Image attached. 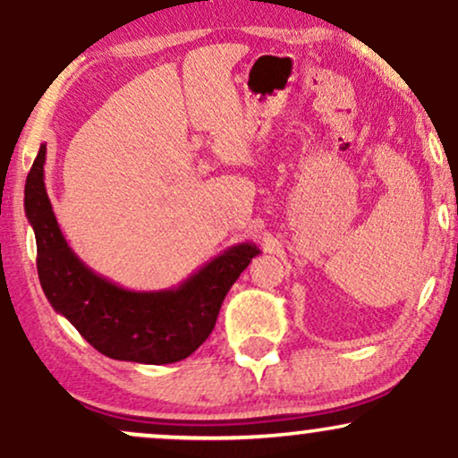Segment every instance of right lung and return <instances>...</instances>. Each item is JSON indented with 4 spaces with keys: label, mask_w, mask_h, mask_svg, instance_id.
Masks as SVG:
<instances>
[{
    "label": "right lung",
    "mask_w": 458,
    "mask_h": 458,
    "mask_svg": "<svg viewBox=\"0 0 458 458\" xmlns=\"http://www.w3.org/2000/svg\"><path fill=\"white\" fill-rule=\"evenodd\" d=\"M44 163L47 144L27 176L25 214L36 233L39 284L55 312L110 359L165 365L193 354L212 333L233 282L261 252L259 246L242 242L227 248L174 289H123L67 246L44 186Z\"/></svg>",
    "instance_id": "obj_1"
}]
</instances>
